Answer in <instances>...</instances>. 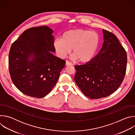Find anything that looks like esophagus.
I'll return each instance as SVG.
<instances>
[{
  "mask_svg": "<svg viewBox=\"0 0 135 135\" xmlns=\"http://www.w3.org/2000/svg\"><path fill=\"white\" fill-rule=\"evenodd\" d=\"M66 66H72V65H73V64H72L71 62L68 61H67L66 62Z\"/></svg>",
  "mask_w": 135,
  "mask_h": 135,
  "instance_id": "obj_1",
  "label": "esophagus"
}]
</instances>
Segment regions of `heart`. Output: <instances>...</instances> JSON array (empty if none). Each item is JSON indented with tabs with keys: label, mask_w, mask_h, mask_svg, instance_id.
Listing matches in <instances>:
<instances>
[{
	"label": "heart",
	"mask_w": 135,
	"mask_h": 135,
	"mask_svg": "<svg viewBox=\"0 0 135 135\" xmlns=\"http://www.w3.org/2000/svg\"><path fill=\"white\" fill-rule=\"evenodd\" d=\"M100 44V36L95 31L76 29L65 32L62 38H56L53 46L57 54L64 58L71 51L73 58L81 62L90 61L97 52Z\"/></svg>",
	"instance_id": "heart-1"
}]
</instances>
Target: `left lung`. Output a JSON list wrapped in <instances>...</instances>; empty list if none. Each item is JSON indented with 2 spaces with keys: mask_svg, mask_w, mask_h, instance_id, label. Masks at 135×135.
Returning <instances> with one entry per match:
<instances>
[{
  "mask_svg": "<svg viewBox=\"0 0 135 135\" xmlns=\"http://www.w3.org/2000/svg\"><path fill=\"white\" fill-rule=\"evenodd\" d=\"M104 43L98 54L82 65H76L74 80L91 99L106 97L117 91L125 76L127 55L117 36L103 30Z\"/></svg>",
  "mask_w": 135,
  "mask_h": 135,
  "instance_id": "left-lung-1",
  "label": "left lung"
}]
</instances>
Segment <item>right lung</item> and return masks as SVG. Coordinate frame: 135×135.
<instances>
[{
    "mask_svg": "<svg viewBox=\"0 0 135 135\" xmlns=\"http://www.w3.org/2000/svg\"><path fill=\"white\" fill-rule=\"evenodd\" d=\"M53 31L45 26L25 30L12 45L9 71L15 86L23 94L43 98L56 84L66 61L54 56Z\"/></svg>",
    "mask_w": 135,
    "mask_h": 135,
    "instance_id": "obj_1",
    "label": "right lung"
}]
</instances>
